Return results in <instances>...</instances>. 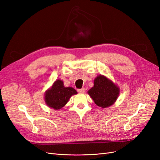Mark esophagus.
Instances as JSON below:
<instances>
[{
	"mask_svg": "<svg viewBox=\"0 0 160 160\" xmlns=\"http://www.w3.org/2000/svg\"><path fill=\"white\" fill-rule=\"evenodd\" d=\"M85 89L84 88H82L81 89L77 90V91H78L79 93H85Z\"/></svg>",
	"mask_w": 160,
	"mask_h": 160,
	"instance_id": "1",
	"label": "esophagus"
}]
</instances>
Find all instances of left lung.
<instances>
[{
    "mask_svg": "<svg viewBox=\"0 0 160 160\" xmlns=\"http://www.w3.org/2000/svg\"><path fill=\"white\" fill-rule=\"evenodd\" d=\"M94 85L88 91L95 103L102 108L113 105L120 93V89L104 75H98L94 79Z\"/></svg>",
    "mask_w": 160,
    "mask_h": 160,
    "instance_id": "obj_1",
    "label": "left lung"
}]
</instances>
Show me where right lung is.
<instances>
[{
    "mask_svg": "<svg viewBox=\"0 0 160 160\" xmlns=\"http://www.w3.org/2000/svg\"><path fill=\"white\" fill-rule=\"evenodd\" d=\"M77 94L71 87H65L63 81L57 79L45 93L44 100L46 105L55 110H59L68 102L71 97Z\"/></svg>",
    "mask_w": 160,
    "mask_h": 160,
    "instance_id": "1",
    "label": "right lung"
}]
</instances>
